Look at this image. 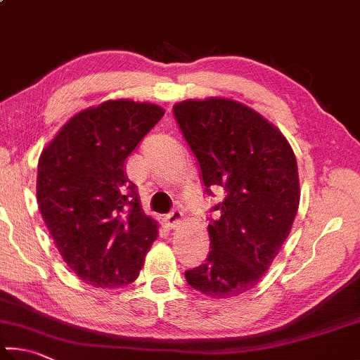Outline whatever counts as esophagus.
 I'll list each match as a JSON object with an SVG mask.
<instances>
[{"instance_id": "34e87169", "label": "esophagus", "mask_w": 360, "mask_h": 360, "mask_svg": "<svg viewBox=\"0 0 360 360\" xmlns=\"http://www.w3.org/2000/svg\"><path fill=\"white\" fill-rule=\"evenodd\" d=\"M182 214L181 211H178V209H176V211H173V212H169L167 217H165V224H167V226H169L172 228V230H174V228H178L181 224H182Z\"/></svg>"}]
</instances>
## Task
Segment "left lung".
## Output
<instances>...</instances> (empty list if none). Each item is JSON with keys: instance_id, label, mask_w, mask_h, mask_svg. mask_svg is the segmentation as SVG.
<instances>
[{"instance_id": "left-lung-1", "label": "left lung", "mask_w": 360, "mask_h": 360, "mask_svg": "<svg viewBox=\"0 0 360 360\" xmlns=\"http://www.w3.org/2000/svg\"><path fill=\"white\" fill-rule=\"evenodd\" d=\"M173 112L206 192H225L214 206L220 217L207 226L206 263L186 271V280L214 299L239 296L258 285L291 231L300 200L296 155L272 122L233 99H188Z\"/></svg>"}]
</instances>
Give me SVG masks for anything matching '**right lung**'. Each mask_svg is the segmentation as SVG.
Returning a JSON list of instances; mask_svg holds the SVG:
<instances>
[{
	"label": "right lung",
	"mask_w": 360,
	"mask_h": 360,
	"mask_svg": "<svg viewBox=\"0 0 360 360\" xmlns=\"http://www.w3.org/2000/svg\"><path fill=\"white\" fill-rule=\"evenodd\" d=\"M163 115L155 103L102 102L72 116L39 158L42 219L64 263L96 288L132 283L158 238L124 169Z\"/></svg>",
	"instance_id": "add662e5"
}]
</instances>
